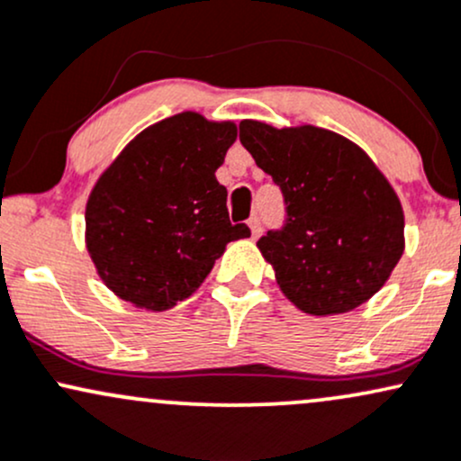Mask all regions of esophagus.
Instances as JSON below:
<instances>
[{
	"instance_id": "obj_1",
	"label": "esophagus",
	"mask_w": 461,
	"mask_h": 461,
	"mask_svg": "<svg viewBox=\"0 0 461 461\" xmlns=\"http://www.w3.org/2000/svg\"><path fill=\"white\" fill-rule=\"evenodd\" d=\"M248 226H250L252 237H254V240H257V237L261 235V218H258V215H252V218L248 220Z\"/></svg>"
}]
</instances>
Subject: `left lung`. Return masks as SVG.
Returning a JSON list of instances; mask_svg holds the SVG:
<instances>
[{
    "label": "left lung",
    "mask_w": 461,
    "mask_h": 461,
    "mask_svg": "<svg viewBox=\"0 0 461 461\" xmlns=\"http://www.w3.org/2000/svg\"><path fill=\"white\" fill-rule=\"evenodd\" d=\"M240 140L283 189L286 220L257 241L283 294L308 315L365 304L402 258L403 209L371 157L328 129L240 122Z\"/></svg>",
    "instance_id": "obj_1"
}]
</instances>
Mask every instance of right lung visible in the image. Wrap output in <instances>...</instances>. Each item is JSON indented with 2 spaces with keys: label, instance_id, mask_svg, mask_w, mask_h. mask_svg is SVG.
<instances>
[{
  "label": "right lung",
  "instance_id": "right-lung-1",
  "mask_svg": "<svg viewBox=\"0 0 461 461\" xmlns=\"http://www.w3.org/2000/svg\"><path fill=\"white\" fill-rule=\"evenodd\" d=\"M235 122L183 112L150 124L99 176L86 204V248L121 300L167 311L203 285L226 243L250 237L230 224L215 170Z\"/></svg>",
  "mask_w": 461,
  "mask_h": 461
}]
</instances>
